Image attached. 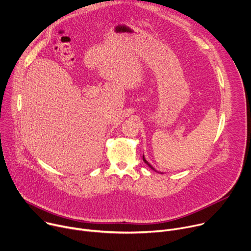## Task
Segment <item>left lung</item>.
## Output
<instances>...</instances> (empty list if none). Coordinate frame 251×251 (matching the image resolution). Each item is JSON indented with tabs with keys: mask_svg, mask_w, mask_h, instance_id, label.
<instances>
[{
	"mask_svg": "<svg viewBox=\"0 0 251 251\" xmlns=\"http://www.w3.org/2000/svg\"><path fill=\"white\" fill-rule=\"evenodd\" d=\"M143 161H144V162H145V163H146V164H147V165H148V166H149V167H150V168H151V169H152V170H154V168H153V167H152V166H151V165H150V164H149V163H148V162H147V161H146V160H145V158H144V156H143Z\"/></svg>",
	"mask_w": 251,
	"mask_h": 251,
	"instance_id": "8db88e82",
	"label": "left lung"
}]
</instances>
